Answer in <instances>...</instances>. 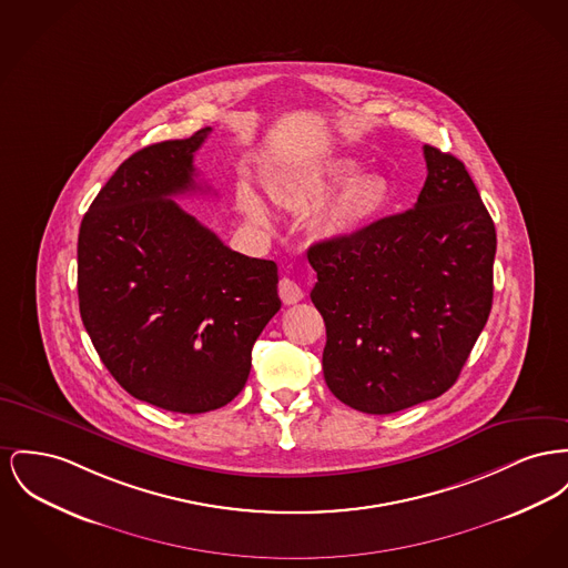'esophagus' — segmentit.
<instances>
[{"mask_svg": "<svg viewBox=\"0 0 568 568\" xmlns=\"http://www.w3.org/2000/svg\"><path fill=\"white\" fill-rule=\"evenodd\" d=\"M278 296H281V301L285 302V304H296V302H301L304 298V292H302L301 285L294 278L283 276L278 281Z\"/></svg>", "mask_w": 568, "mask_h": 568, "instance_id": "esophagus-1", "label": "esophagus"}]
</instances>
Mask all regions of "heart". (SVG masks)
Listing matches in <instances>:
<instances>
[{
	"mask_svg": "<svg viewBox=\"0 0 568 568\" xmlns=\"http://www.w3.org/2000/svg\"><path fill=\"white\" fill-rule=\"evenodd\" d=\"M356 171L358 165L352 159H336L302 169L276 184L274 197L285 210L304 214L331 196L332 200L317 214L313 232L320 240L328 242L345 240L363 232L390 201L388 182L382 175H356ZM240 205L253 223H270L266 205L253 191H242Z\"/></svg>",
	"mask_w": 568,
	"mask_h": 568,
	"instance_id": "1",
	"label": "heart"
}]
</instances>
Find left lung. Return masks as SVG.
<instances>
[{"label":"left lung","instance_id":"obj_1","mask_svg":"<svg viewBox=\"0 0 568 568\" xmlns=\"http://www.w3.org/2000/svg\"><path fill=\"white\" fill-rule=\"evenodd\" d=\"M423 152L427 180L412 210L306 253L326 324V384L367 414L444 395L494 302V221L459 159Z\"/></svg>","mask_w":568,"mask_h":568}]
</instances>
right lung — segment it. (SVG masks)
I'll use <instances>...</instances> for the list:
<instances>
[{"label": "right lung", "mask_w": 568, "mask_h": 568, "mask_svg": "<svg viewBox=\"0 0 568 568\" xmlns=\"http://www.w3.org/2000/svg\"><path fill=\"white\" fill-rule=\"evenodd\" d=\"M210 131L134 152L77 244L79 311L104 367L134 399L178 414L237 397L281 308L276 264L235 253L173 201L200 191L193 156Z\"/></svg>", "instance_id": "right-lung-1"}]
</instances>
